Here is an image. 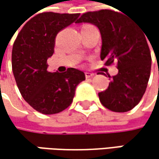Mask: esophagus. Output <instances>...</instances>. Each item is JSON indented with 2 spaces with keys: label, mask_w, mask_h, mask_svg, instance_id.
I'll list each match as a JSON object with an SVG mask.
<instances>
[{
  "label": "esophagus",
  "mask_w": 159,
  "mask_h": 159,
  "mask_svg": "<svg viewBox=\"0 0 159 159\" xmlns=\"http://www.w3.org/2000/svg\"><path fill=\"white\" fill-rule=\"evenodd\" d=\"M84 75H85V77L86 78H90V77H92L93 75H94V74H92V73H84Z\"/></svg>",
  "instance_id": "esophagus-1"
}]
</instances>
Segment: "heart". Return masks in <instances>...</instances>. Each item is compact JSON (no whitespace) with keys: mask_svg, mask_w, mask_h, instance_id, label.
<instances>
[{"mask_svg":"<svg viewBox=\"0 0 159 159\" xmlns=\"http://www.w3.org/2000/svg\"><path fill=\"white\" fill-rule=\"evenodd\" d=\"M91 27H93V26L90 25H84L82 26V30H85V29H88V28H91Z\"/></svg>","mask_w":159,"mask_h":159,"instance_id":"heart-1","label":"heart"}]
</instances>
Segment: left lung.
<instances>
[{
	"label": "left lung",
	"instance_id": "obj_1",
	"mask_svg": "<svg viewBox=\"0 0 159 159\" xmlns=\"http://www.w3.org/2000/svg\"><path fill=\"white\" fill-rule=\"evenodd\" d=\"M75 23L98 26L102 39L100 59L105 65L116 63L119 70L109 87L98 93L101 104L115 112L131 111L142 99L150 77L152 59L145 33L125 14L111 10L84 13Z\"/></svg>",
	"mask_w": 159,
	"mask_h": 159
}]
</instances>
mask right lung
<instances>
[{"label": "right lung", "instance_id": "right-lung-1", "mask_svg": "<svg viewBox=\"0 0 159 159\" xmlns=\"http://www.w3.org/2000/svg\"><path fill=\"white\" fill-rule=\"evenodd\" d=\"M79 14L41 13L32 17L16 37L12 69L24 99L42 114H56L73 102L75 88L85 79L75 68L65 73L48 72L47 60L54 52L57 34L74 23Z\"/></svg>", "mask_w": 159, "mask_h": 159}]
</instances>
